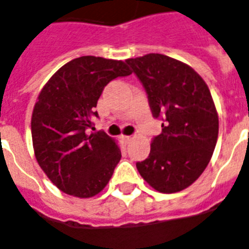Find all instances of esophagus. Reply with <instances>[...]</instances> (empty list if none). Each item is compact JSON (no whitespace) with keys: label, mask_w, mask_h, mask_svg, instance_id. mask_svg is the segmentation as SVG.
I'll return each instance as SVG.
<instances>
[{"label":"esophagus","mask_w":249,"mask_h":249,"mask_svg":"<svg viewBox=\"0 0 249 249\" xmlns=\"http://www.w3.org/2000/svg\"><path fill=\"white\" fill-rule=\"evenodd\" d=\"M121 141L125 142V143H129L131 141L130 135H121Z\"/></svg>","instance_id":"esophagus-1"}]
</instances>
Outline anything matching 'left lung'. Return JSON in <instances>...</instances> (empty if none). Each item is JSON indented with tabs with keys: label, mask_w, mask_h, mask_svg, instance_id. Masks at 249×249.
Returning a JSON list of instances; mask_svg holds the SVG:
<instances>
[{
	"label": "left lung",
	"mask_w": 249,
	"mask_h": 249,
	"mask_svg": "<svg viewBox=\"0 0 249 249\" xmlns=\"http://www.w3.org/2000/svg\"><path fill=\"white\" fill-rule=\"evenodd\" d=\"M148 96L162 133L152 139L148 158L137 168L157 191L189 187L210 162L219 131L218 112L204 79L187 64L163 54L126 59Z\"/></svg>",
	"instance_id": "1"
}]
</instances>
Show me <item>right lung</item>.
<instances>
[{"instance_id":"add662e5","label":"right lung","mask_w":249,"mask_h":249,"mask_svg":"<svg viewBox=\"0 0 249 249\" xmlns=\"http://www.w3.org/2000/svg\"><path fill=\"white\" fill-rule=\"evenodd\" d=\"M131 74L121 60L85 55L71 60L43 87L31 118L35 157L60 191L97 195L111 178L121 152L104 131L89 133L105 86Z\"/></svg>"}]
</instances>
